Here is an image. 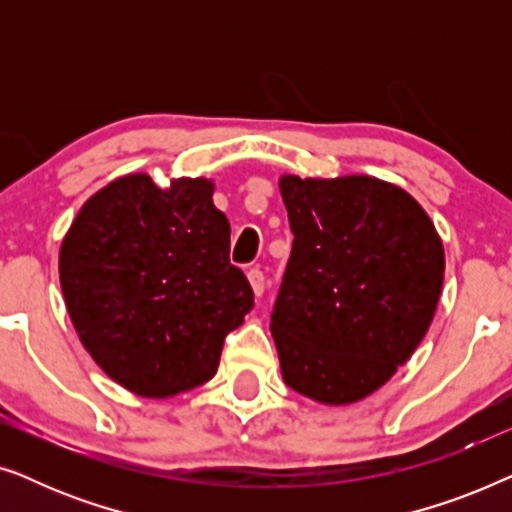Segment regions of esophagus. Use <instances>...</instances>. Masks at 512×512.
<instances>
[{
  "label": "esophagus",
  "instance_id": "1",
  "mask_svg": "<svg viewBox=\"0 0 512 512\" xmlns=\"http://www.w3.org/2000/svg\"><path fill=\"white\" fill-rule=\"evenodd\" d=\"M247 277H249L251 289H254V296L261 298L263 291H265V277H263V272L258 270V268H254V270H249Z\"/></svg>",
  "mask_w": 512,
  "mask_h": 512
}]
</instances>
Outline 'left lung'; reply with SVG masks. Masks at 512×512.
<instances>
[{"label": "left lung", "mask_w": 512, "mask_h": 512, "mask_svg": "<svg viewBox=\"0 0 512 512\" xmlns=\"http://www.w3.org/2000/svg\"><path fill=\"white\" fill-rule=\"evenodd\" d=\"M293 249L272 312L284 382L324 405L384 387L429 331L445 249L426 209L391 181L279 177Z\"/></svg>", "instance_id": "8db88e82"}]
</instances>
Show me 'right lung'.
I'll return each instance as SVG.
<instances>
[{"instance_id": "1", "label": "right lung", "mask_w": 512, "mask_h": 512, "mask_svg": "<svg viewBox=\"0 0 512 512\" xmlns=\"http://www.w3.org/2000/svg\"><path fill=\"white\" fill-rule=\"evenodd\" d=\"M214 181L123 174L90 195L62 237L58 272L81 345L123 389L170 398L214 377L223 340L254 307L230 265Z\"/></svg>"}]
</instances>
